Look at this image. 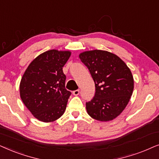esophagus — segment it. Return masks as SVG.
I'll return each instance as SVG.
<instances>
[{"label": "esophagus", "mask_w": 159, "mask_h": 159, "mask_svg": "<svg viewBox=\"0 0 159 159\" xmlns=\"http://www.w3.org/2000/svg\"><path fill=\"white\" fill-rule=\"evenodd\" d=\"M79 93H80L79 89H77V90L73 91V94L75 95V96H77V95L79 94Z\"/></svg>", "instance_id": "obj_1"}]
</instances>
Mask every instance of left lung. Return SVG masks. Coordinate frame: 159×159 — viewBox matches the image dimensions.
I'll list each match as a JSON object with an SVG mask.
<instances>
[{"mask_svg":"<svg viewBox=\"0 0 159 159\" xmlns=\"http://www.w3.org/2000/svg\"><path fill=\"white\" fill-rule=\"evenodd\" d=\"M95 84L94 97L86 103L89 115L99 121L113 120L122 113L134 89V78L126 63L117 55L103 50L79 54Z\"/></svg>","mask_w":159,"mask_h":159,"instance_id":"obj_1","label":"left lung"}]
</instances>
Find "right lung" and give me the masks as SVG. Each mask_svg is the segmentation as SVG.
<instances>
[{
  "label": "right lung",
  "mask_w": 159,
  "mask_h": 159,
  "mask_svg": "<svg viewBox=\"0 0 159 159\" xmlns=\"http://www.w3.org/2000/svg\"><path fill=\"white\" fill-rule=\"evenodd\" d=\"M70 55V51H47L34 59L23 74L20 97L41 121H54L65 113L71 92L65 89L62 67Z\"/></svg>",
  "instance_id": "right-lung-1"
}]
</instances>
